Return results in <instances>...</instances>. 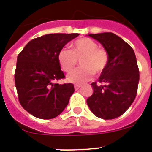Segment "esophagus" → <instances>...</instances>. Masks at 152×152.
Segmentation results:
<instances>
[{
	"label": "esophagus",
	"instance_id": "esophagus-1",
	"mask_svg": "<svg viewBox=\"0 0 152 152\" xmlns=\"http://www.w3.org/2000/svg\"><path fill=\"white\" fill-rule=\"evenodd\" d=\"M80 88H81V85H77V84H76V85L74 86V88H75V90L76 91H78Z\"/></svg>",
	"mask_w": 152,
	"mask_h": 152
}]
</instances>
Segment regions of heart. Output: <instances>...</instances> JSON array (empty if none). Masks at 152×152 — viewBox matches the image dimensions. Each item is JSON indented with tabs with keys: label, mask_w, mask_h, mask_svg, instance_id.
Segmentation results:
<instances>
[{
	"label": "heart",
	"mask_w": 152,
	"mask_h": 152,
	"mask_svg": "<svg viewBox=\"0 0 152 152\" xmlns=\"http://www.w3.org/2000/svg\"><path fill=\"white\" fill-rule=\"evenodd\" d=\"M71 50L62 49L57 56V60L62 70L71 72L80 61V68L74 70L67 76L70 83L81 84L90 80L93 74H99L104 71L108 63V55L103 49L94 40L82 38L70 45Z\"/></svg>",
	"instance_id": "1"
}]
</instances>
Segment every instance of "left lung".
Instances as JSON below:
<instances>
[{
  "mask_svg": "<svg viewBox=\"0 0 152 152\" xmlns=\"http://www.w3.org/2000/svg\"><path fill=\"white\" fill-rule=\"evenodd\" d=\"M102 44L108 54V63L99 81L91 83L93 94L87 99L91 111L98 118H118L129 108L137 95L140 74L137 57L129 44L111 32L89 34Z\"/></svg>",
  "mask_w": 152,
  "mask_h": 152,
  "instance_id": "1",
  "label": "left lung"
}]
</instances>
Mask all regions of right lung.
I'll return each mask as SVG.
<instances>
[{
    "label": "right lung",
    "instance_id": "add662e5",
    "mask_svg": "<svg viewBox=\"0 0 152 152\" xmlns=\"http://www.w3.org/2000/svg\"><path fill=\"white\" fill-rule=\"evenodd\" d=\"M79 34H48L32 39L17 57L15 83L24 110L38 118L52 119L62 113L74 92L58 63L60 50Z\"/></svg>",
    "mask_w": 152,
    "mask_h": 152
}]
</instances>
